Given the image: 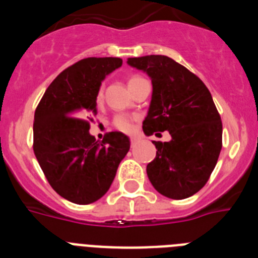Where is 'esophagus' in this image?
Listing matches in <instances>:
<instances>
[{
    "instance_id": "esophagus-1",
    "label": "esophagus",
    "mask_w": 258,
    "mask_h": 258,
    "mask_svg": "<svg viewBox=\"0 0 258 258\" xmlns=\"http://www.w3.org/2000/svg\"><path fill=\"white\" fill-rule=\"evenodd\" d=\"M138 142H140V138H137V137H131V145L132 146H136Z\"/></svg>"
}]
</instances>
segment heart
I'll list each match as a JSON object with an SVG mask.
<instances>
[{
    "label": "heart",
    "instance_id": "heart-1",
    "mask_svg": "<svg viewBox=\"0 0 258 258\" xmlns=\"http://www.w3.org/2000/svg\"><path fill=\"white\" fill-rule=\"evenodd\" d=\"M140 79H142V77L132 76L131 79H129V85ZM103 97H104L103 85H99L97 89V92H95V103L102 104V102H103ZM134 120H136V117H133V116L125 115V113H118V115H116L115 117L112 118V125L113 127L117 129V131L124 132V133H131V132L133 131Z\"/></svg>",
    "mask_w": 258,
    "mask_h": 258
}]
</instances>
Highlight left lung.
Here are the masks:
<instances>
[{"mask_svg": "<svg viewBox=\"0 0 258 258\" xmlns=\"http://www.w3.org/2000/svg\"><path fill=\"white\" fill-rule=\"evenodd\" d=\"M127 64L151 77L152 99L143 132L168 131L169 142H156L147 175L156 191L170 199L192 197L208 182L222 149V121L202 80L165 55L129 58ZM160 134V133H156Z\"/></svg>", "mask_w": 258, "mask_h": 258, "instance_id": "obj_1", "label": "left lung"}]
</instances>
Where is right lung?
Masks as SVG:
<instances>
[{
    "label": "right lung",
    "mask_w": 258,
    "mask_h": 258,
    "mask_svg": "<svg viewBox=\"0 0 258 258\" xmlns=\"http://www.w3.org/2000/svg\"><path fill=\"white\" fill-rule=\"evenodd\" d=\"M121 64L120 58L81 59L55 77L36 108V159L50 186L75 204L101 199L131 149L120 132L106 133L101 142L89 133L98 86Z\"/></svg>",
    "instance_id": "1"
}]
</instances>
